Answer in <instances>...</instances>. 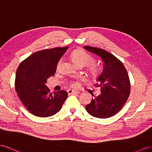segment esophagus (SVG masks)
I'll list each match as a JSON object with an SVG mask.
<instances>
[{"label": "esophagus", "instance_id": "obj_1", "mask_svg": "<svg viewBox=\"0 0 152 152\" xmlns=\"http://www.w3.org/2000/svg\"><path fill=\"white\" fill-rule=\"evenodd\" d=\"M67 93L68 94H78L79 92H77V91H75L74 90L69 89L67 90Z\"/></svg>", "mask_w": 152, "mask_h": 152}]
</instances>
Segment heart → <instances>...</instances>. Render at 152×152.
Listing matches in <instances>:
<instances>
[{
	"instance_id": "b5f03b06",
	"label": "heart",
	"mask_w": 152,
	"mask_h": 152,
	"mask_svg": "<svg viewBox=\"0 0 152 152\" xmlns=\"http://www.w3.org/2000/svg\"><path fill=\"white\" fill-rule=\"evenodd\" d=\"M70 58L73 63L76 66H88V71L89 75L92 78H97L100 75V69L95 64L94 58L91 56L86 53L83 50H74L70 55ZM61 60H60L58 63L57 66L60 65ZM70 85L72 87H77V83L75 81H70Z\"/></svg>"
}]
</instances>
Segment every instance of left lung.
Instances as JSON below:
<instances>
[{
	"mask_svg": "<svg viewBox=\"0 0 152 152\" xmlns=\"http://www.w3.org/2000/svg\"><path fill=\"white\" fill-rule=\"evenodd\" d=\"M84 48L98 55L104 66L99 83L95 84L101 87V94L92 98L86 110L96 118H110L120 111L129 97L131 82L127 71L123 63L107 51L90 46Z\"/></svg>",
	"mask_w": 152,
	"mask_h": 152,
	"instance_id": "left-lung-1",
	"label": "left lung"
}]
</instances>
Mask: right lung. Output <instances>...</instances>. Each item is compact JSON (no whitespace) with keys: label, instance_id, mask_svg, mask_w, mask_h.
<instances>
[{"label":"right lung","instance_id":"right-lung-1","mask_svg":"<svg viewBox=\"0 0 152 152\" xmlns=\"http://www.w3.org/2000/svg\"><path fill=\"white\" fill-rule=\"evenodd\" d=\"M68 46L38 51L21 62L17 69L15 86L20 101L32 115L53 116L61 110L67 97L65 90L50 92L45 83L53 76Z\"/></svg>","mask_w":152,"mask_h":152}]
</instances>
